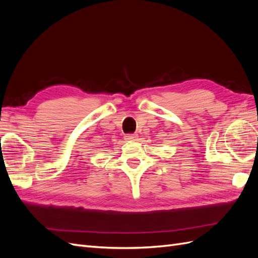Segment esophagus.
<instances>
[{
  "instance_id": "obj_1",
  "label": "esophagus",
  "mask_w": 258,
  "mask_h": 258,
  "mask_svg": "<svg viewBox=\"0 0 258 258\" xmlns=\"http://www.w3.org/2000/svg\"><path fill=\"white\" fill-rule=\"evenodd\" d=\"M126 140H130V141H136L138 139V135L137 134H130V135H126Z\"/></svg>"
}]
</instances>
